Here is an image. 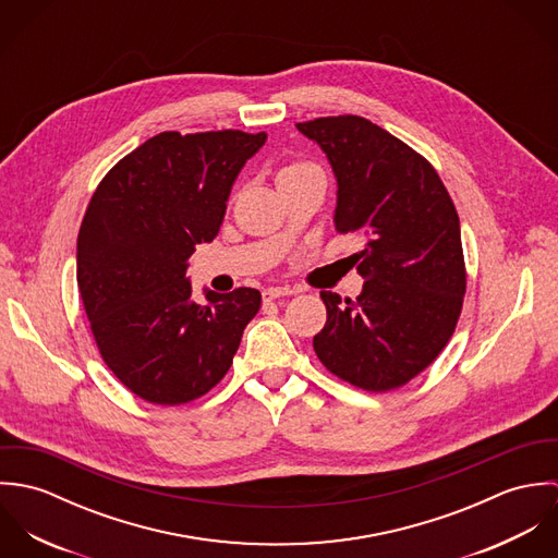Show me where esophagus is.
Here are the masks:
<instances>
[{
	"label": "esophagus",
	"instance_id": "obj_1",
	"mask_svg": "<svg viewBox=\"0 0 558 558\" xmlns=\"http://www.w3.org/2000/svg\"><path fill=\"white\" fill-rule=\"evenodd\" d=\"M292 294H299V288H266L264 290V301H275L279 296H292Z\"/></svg>",
	"mask_w": 558,
	"mask_h": 558
}]
</instances>
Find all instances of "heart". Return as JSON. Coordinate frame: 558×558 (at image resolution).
<instances>
[{"label": "heart", "mask_w": 558, "mask_h": 558, "mask_svg": "<svg viewBox=\"0 0 558 558\" xmlns=\"http://www.w3.org/2000/svg\"><path fill=\"white\" fill-rule=\"evenodd\" d=\"M310 171H318V167L310 160H292L288 165L281 167L279 171V180L281 178H290V175H301V173H310Z\"/></svg>", "instance_id": "obj_1"}]
</instances>
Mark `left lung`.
I'll use <instances>...</instances> for the list:
<instances>
[{
  "mask_svg": "<svg viewBox=\"0 0 558 558\" xmlns=\"http://www.w3.org/2000/svg\"><path fill=\"white\" fill-rule=\"evenodd\" d=\"M337 175L335 230L356 234L365 279L356 301L319 292L322 365L369 393L403 387L449 343L462 314L466 264L456 204L434 165L361 116L296 124Z\"/></svg>",
  "mask_w": 558,
  "mask_h": 558,
  "instance_id": "8db88e82",
  "label": "left lung"
}]
</instances>
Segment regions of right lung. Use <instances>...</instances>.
Wrapping results in <instances>:
<instances>
[{"instance_id":"right-lung-1","label":"right lung","mask_w":558,"mask_h":558,"mask_svg":"<svg viewBox=\"0 0 558 558\" xmlns=\"http://www.w3.org/2000/svg\"><path fill=\"white\" fill-rule=\"evenodd\" d=\"M266 133L165 131L98 182L77 239V286L96 348L137 398L180 405L230 372L262 294L236 288L191 301L195 244L219 234L242 165Z\"/></svg>"}]
</instances>
